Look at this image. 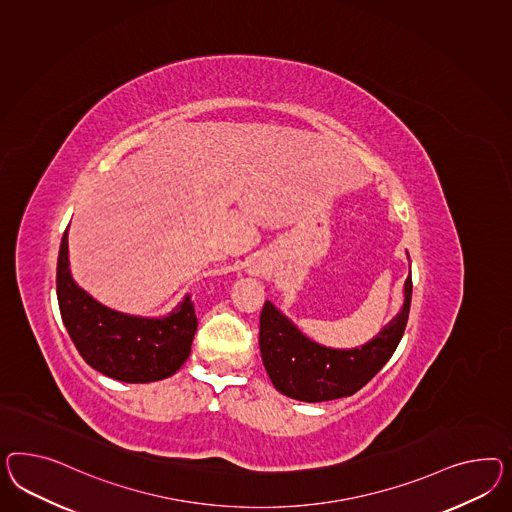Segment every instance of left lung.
Returning <instances> with one entry per match:
<instances>
[{
    "label": "left lung",
    "mask_w": 512,
    "mask_h": 512,
    "mask_svg": "<svg viewBox=\"0 0 512 512\" xmlns=\"http://www.w3.org/2000/svg\"><path fill=\"white\" fill-rule=\"evenodd\" d=\"M402 292L401 311L371 341L354 348L320 345L276 305L266 302L259 346L264 369L277 391L302 402L333 401L360 391L401 343L412 302V274L406 277Z\"/></svg>",
    "instance_id": "1"
}]
</instances>
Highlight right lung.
Wrapping results in <instances>:
<instances>
[{
  "instance_id": "obj_1",
  "label": "right lung",
  "mask_w": 512,
  "mask_h": 512,
  "mask_svg": "<svg viewBox=\"0 0 512 512\" xmlns=\"http://www.w3.org/2000/svg\"><path fill=\"white\" fill-rule=\"evenodd\" d=\"M69 229L57 257V302L70 339L87 365L113 380L147 384L169 378L188 360L197 318L186 294L166 317H138L100 304L72 279Z\"/></svg>"
}]
</instances>
